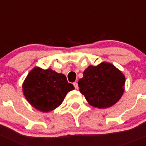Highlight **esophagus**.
<instances>
[{
    "label": "esophagus",
    "instance_id": "1",
    "mask_svg": "<svg viewBox=\"0 0 146 146\" xmlns=\"http://www.w3.org/2000/svg\"><path fill=\"white\" fill-rule=\"evenodd\" d=\"M73 85H74L75 88H76V90H78V84L77 82H74V83H73Z\"/></svg>",
    "mask_w": 146,
    "mask_h": 146
}]
</instances>
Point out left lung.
Masks as SVG:
<instances>
[{
  "mask_svg": "<svg viewBox=\"0 0 146 146\" xmlns=\"http://www.w3.org/2000/svg\"><path fill=\"white\" fill-rule=\"evenodd\" d=\"M125 76L113 64L89 66L78 81L80 92L93 107L107 108L115 104L125 92Z\"/></svg>",
  "mask_w": 146,
  "mask_h": 146,
  "instance_id": "left-lung-1",
  "label": "left lung"
}]
</instances>
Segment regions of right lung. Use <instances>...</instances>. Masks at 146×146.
<instances>
[{
	"instance_id": "1",
	"label": "right lung",
	"mask_w": 146,
	"mask_h": 146,
	"mask_svg": "<svg viewBox=\"0 0 146 146\" xmlns=\"http://www.w3.org/2000/svg\"><path fill=\"white\" fill-rule=\"evenodd\" d=\"M22 91L28 102L44 113L52 111L62 104L67 93L75 89L65 75L51 68L35 67L24 80Z\"/></svg>"
}]
</instances>
